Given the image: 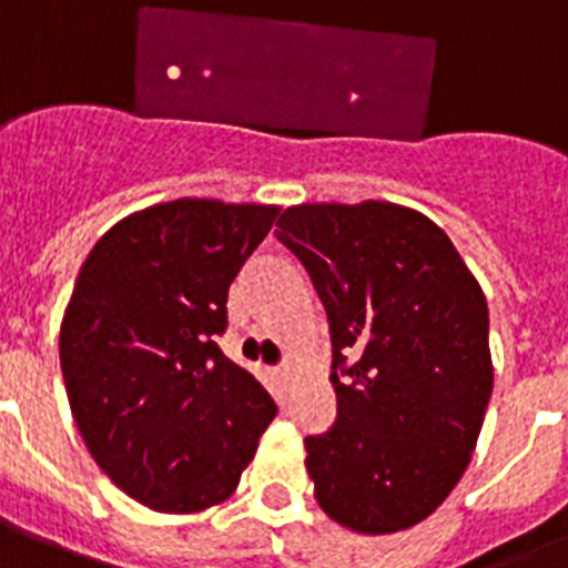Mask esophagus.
Returning a JSON list of instances; mask_svg holds the SVG:
<instances>
[{
  "mask_svg": "<svg viewBox=\"0 0 568 568\" xmlns=\"http://www.w3.org/2000/svg\"><path fill=\"white\" fill-rule=\"evenodd\" d=\"M276 374H280V379L288 377V365H280V368H276Z\"/></svg>",
  "mask_w": 568,
  "mask_h": 568,
  "instance_id": "1",
  "label": "esophagus"
}]
</instances>
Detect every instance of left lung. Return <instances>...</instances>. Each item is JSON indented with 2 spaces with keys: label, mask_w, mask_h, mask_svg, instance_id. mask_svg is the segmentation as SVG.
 <instances>
[{
  "label": "left lung",
  "mask_w": 568,
  "mask_h": 568,
  "mask_svg": "<svg viewBox=\"0 0 568 568\" xmlns=\"http://www.w3.org/2000/svg\"><path fill=\"white\" fill-rule=\"evenodd\" d=\"M276 226L333 338L336 424L303 439L315 498L359 534L413 528L459 484L484 427V292L448 235L404 205H292Z\"/></svg>",
  "instance_id": "obj_1"
}]
</instances>
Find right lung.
Segmentation results:
<instances>
[{
  "label": "right lung",
  "instance_id": "obj_1",
  "mask_svg": "<svg viewBox=\"0 0 568 568\" xmlns=\"http://www.w3.org/2000/svg\"><path fill=\"white\" fill-rule=\"evenodd\" d=\"M276 205L173 200L114 223L84 258L61 372L97 466L159 513L235 493L274 422L262 383L223 356L226 297Z\"/></svg>",
  "mask_w": 568,
  "mask_h": 568
}]
</instances>
